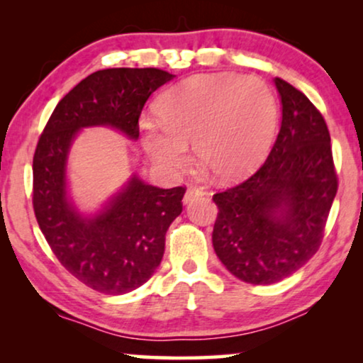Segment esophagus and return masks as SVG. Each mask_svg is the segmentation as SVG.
Instances as JSON below:
<instances>
[{
  "instance_id": "1",
  "label": "esophagus",
  "mask_w": 363,
  "mask_h": 363,
  "mask_svg": "<svg viewBox=\"0 0 363 363\" xmlns=\"http://www.w3.org/2000/svg\"><path fill=\"white\" fill-rule=\"evenodd\" d=\"M205 195V191L201 190V188H196V186H190L186 190V193H185V196H183V203H185V205H188V203H191L193 200H195V198H200V196H203Z\"/></svg>"
}]
</instances>
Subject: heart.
I'll list each match as a JSON object with an SVG mask.
<instances>
[{
  "mask_svg": "<svg viewBox=\"0 0 363 363\" xmlns=\"http://www.w3.org/2000/svg\"><path fill=\"white\" fill-rule=\"evenodd\" d=\"M160 118L140 122L142 143L167 175L198 160L223 182L245 178L264 162L277 127L269 86L255 76L213 74L186 79L158 102Z\"/></svg>",
  "mask_w": 363,
  "mask_h": 363,
  "instance_id": "b5f03b06",
  "label": "heart"
}]
</instances>
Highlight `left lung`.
<instances>
[{"instance_id": "left-lung-1", "label": "left lung", "mask_w": 363, "mask_h": 363, "mask_svg": "<svg viewBox=\"0 0 363 363\" xmlns=\"http://www.w3.org/2000/svg\"><path fill=\"white\" fill-rule=\"evenodd\" d=\"M281 130L259 170L216 193L213 247L228 271L250 284H272L319 250L337 193L330 135L322 113L282 79Z\"/></svg>"}]
</instances>
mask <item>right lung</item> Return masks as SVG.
I'll return each mask as SVG.
<instances>
[{
  "label": "right lung",
  "instance_id": "obj_1",
  "mask_svg": "<svg viewBox=\"0 0 363 363\" xmlns=\"http://www.w3.org/2000/svg\"><path fill=\"white\" fill-rule=\"evenodd\" d=\"M173 77L155 67L91 74L59 101L34 152L38 225L59 262L102 294H125L153 276L165 251L168 226L183 210L185 188H157L132 173L101 210L86 215L69 191V152L87 127H111L137 140L147 99Z\"/></svg>",
  "mask_w": 363,
  "mask_h": 363
}]
</instances>
